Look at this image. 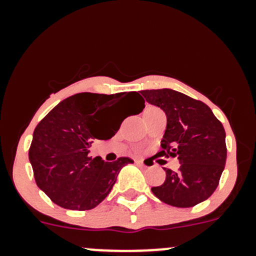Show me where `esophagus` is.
<instances>
[{"mask_svg":"<svg viewBox=\"0 0 256 256\" xmlns=\"http://www.w3.org/2000/svg\"><path fill=\"white\" fill-rule=\"evenodd\" d=\"M134 162H136V165H140V166H146L144 162H143V160H134Z\"/></svg>","mask_w":256,"mask_h":256,"instance_id":"1","label":"esophagus"}]
</instances>
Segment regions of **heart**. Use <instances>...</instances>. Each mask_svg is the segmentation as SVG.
<instances>
[{
    "instance_id": "b5f03b06",
    "label": "heart",
    "mask_w": 256,
    "mask_h": 256,
    "mask_svg": "<svg viewBox=\"0 0 256 256\" xmlns=\"http://www.w3.org/2000/svg\"><path fill=\"white\" fill-rule=\"evenodd\" d=\"M156 110V108H148V110Z\"/></svg>"
}]
</instances>
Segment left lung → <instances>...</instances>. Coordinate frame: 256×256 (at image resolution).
I'll list each match as a JSON object with an SVG mask.
<instances>
[{
	"instance_id": "obj_1",
	"label": "left lung",
	"mask_w": 256,
	"mask_h": 256,
	"mask_svg": "<svg viewBox=\"0 0 256 256\" xmlns=\"http://www.w3.org/2000/svg\"><path fill=\"white\" fill-rule=\"evenodd\" d=\"M146 101L166 113L158 155L178 156V171L164 168L166 179L152 192L173 207H194L216 192L226 162L224 126L204 102L172 89L140 91Z\"/></svg>"
}]
</instances>
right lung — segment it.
<instances>
[{"label":"right lung","mask_w":256,"mask_h":256,"mask_svg":"<svg viewBox=\"0 0 256 256\" xmlns=\"http://www.w3.org/2000/svg\"><path fill=\"white\" fill-rule=\"evenodd\" d=\"M126 102L134 104V114L144 108V100L134 91L76 94L36 126L28 158L38 188L54 204L66 210H92L110 192L120 170L134 162L128 158L104 162L89 156L94 140H110L119 130L126 116L119 122L116 112Z\"/></svg>","instance_id":"obj_1"}]
</instances>
